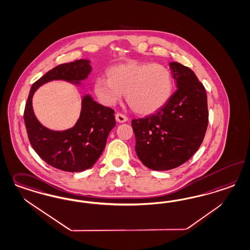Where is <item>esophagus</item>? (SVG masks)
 Wrapping results in <instances>:
<instances>
[{
    "instance_id": "34e87169",
    "label": "esophagus",
    "mask_w": 250,
    "mask_h": 250,
    "mask_svg": "<svg viewBox=\"0 0 250 250\" xmlns=\"http://www.w3.org/2000/svg\"><path fill=\"white\" fill-rule=\"evenodd\" d=\"M115 117H116V121L120 122V123H123V122H126L128 121V118L125 115L121 114V113H117Z\"/></svg>"
}]
</instances>
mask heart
Instances as JSON below:
<instances>
[{"instance_id":"b5f03b06","label":"heart","mask_w":250,"mask_h":250,"mask_svg":"<svg viewBox=\"0 0 250 250\" xmlns=\"http://www.w3.org/2000/svg\"><path fill=\"white\" fill-rule=\"evenodd\" d=\"M108 77H97L94 92L105 105H114L127 94L129 105L140 114H152L167 104L173 92L167 67L159 63L127 62L109 69Z\"/></svg>"}]
</instances>
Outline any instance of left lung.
<instances>
[{
    "instance_id": "left-lung-1",
    "label": "left lung",
    "mask_w": 250,
    "mask_h": 250,
    "mask_svg": "<svg viewBox=\"0 0 250 250\" xmlns=\"http://www.w3.org/2000/svg\"><path fill=\"white\" fill-rule=\"evenodd\" d=\"M177 90L155 114L132 120L135 151L150 169L176 168L202 145L208 126L207 94L196 74L179 62H170Z\"/></svg>"
}]
</instances>
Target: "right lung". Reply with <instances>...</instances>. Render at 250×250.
Wrapping results in <instances>:
<instances>
[{"instance_id":"right-lung-1","label":"right lung","mask_w":250,"mask_h":250,"mask_svg":"<svg viewBox=\"0 0 250 250\" xmlns=\"http://www.w3.org/2000/svg\"><path fill=\"white\" fill-rule=\"evenodd\" d=\"M92 71L88 60L58 65L33 83L24 112L29 142L42 160L58 169L82 172L92 167L105 149L106 139L115 127L114 110L98 104L90 95L82 99L80 117L75 125L65 130L44 127L36 118L32 106L35 92L53 80L81 85Z\"/></svg>"}]
</instances>
